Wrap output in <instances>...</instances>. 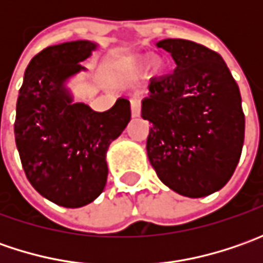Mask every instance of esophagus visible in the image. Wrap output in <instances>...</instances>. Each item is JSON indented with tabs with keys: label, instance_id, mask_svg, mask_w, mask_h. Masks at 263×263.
Returning <instances> with one entry per match:
<instances>
[{
	"label": "esophagus",
	"instance_id": "esophagus-1",
	"mask_svg": "<svg viewBox=\"0 0 263 263\" xmlns=\"http://www.w3.org/2000/svg\"><path fill=\"white\" fill-rule=\"evenodd\" d=\"M130 108H132V117L140 116V102H139L137 99H133V101H132Z\"/></svg>",
	"mask_w": 263,
	"mask_h": 263
}]
</instances>
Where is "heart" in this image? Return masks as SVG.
Here are the masks:
<instances>
[{
	"label": "heart",
	"mask_w": 263,
	"mask_h": 263,
	"mask_svg": "<svg viewBox=\"0 0 263 263\" xmlns=\"http://www.w3.org/2000/svg\"><path fill=\"white\" fill-rule=\"evenodd\" d=\"M158 67H159V63H158L157 60L152 61V68H158ZM145 70H146V67H145V64L142 61H139V60H127L126 63H124V71H126L127 76H142V74H145Z\"/></svg>",
	"instance_id": "1"
}]
</instances>
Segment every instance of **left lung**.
Segmentation results:
<instances>
[{"instance_id": "8db88e82", "label": "left lung", "mask_w": 263, "mask_h": 263, "mask_svg": "<svg viewBox=\"0 0 263 263\" xmlns=\"http://www.w3.org/2000/svg\"><path fill=\"white\" fill-rule=\"evenodd\" d=\"M176 70L152 79L142 101L151 123L147 158L159 180L178 195L203 197L226 186L245 142L241 96L218 52L186 39H164Z\"/></svg>"}]
</instances>
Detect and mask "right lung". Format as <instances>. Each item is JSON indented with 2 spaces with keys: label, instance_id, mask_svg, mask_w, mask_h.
I'll return each mask as SVG.
<instances>
[{
  "label": "right lung",
  "instance_id": "add662e5",
  "mask_svg": "<svg viewBox=\"0 0 263 263\" xmlns=\"http://www.w3.org/2000/svg\"><path fill=\"white\" fill-rule=\"evenodd\" d=\"M95 42L73 41L45 48L25 71L15 108L20 161L39 195L64 208L93 202L106 184V151L130 121V102L120 98L96 112L73 102L66 82L86 68Z\"/></svg>",
  "mask_w": 263,
  "mask_h": 263
}]
</instances>
